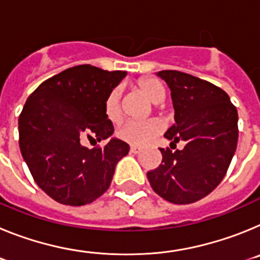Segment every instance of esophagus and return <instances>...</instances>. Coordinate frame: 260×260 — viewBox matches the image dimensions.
<instances>
[{
    "label": "esophagus",
    "instance_id": "34e87169",
    "mask_svg": "<svg viewBox=\"0 0 260 260\" xmlns=\"http://www.w3.org/2000/svg\"><path fill=\"white\" fill-rule=\"evenodd\" d=\"M130 151L133 153H139L141 152V147H137V146H130Z\"/></svg>",
    "mask_w": 260,
    "mask_h": 260
}]
</instances>
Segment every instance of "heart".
Listing matches in <instances>:
<instances>
[{
	"mask_svg": "<svg viewBox=\"0 0 260 260\" xmlns=\"http://www.w3.org/2000/svg\"><path fill=\"white\" fill-rule=\"evenodd\" d=\"M139 87L152 103L158 104L162 102L165 91L160 82H157L156 79H143L139 82ZM121 98H122V91L119 87H116L110 91L105 100V114L112 122H117L122 117ZM161 132L162 123L156 118L147 119V121L130 119L119 126L117 130V135L121 141L128 144L144 146V144L152 142Z\"/></svg>",
	"mask_w": 260,
	"mask_h": 260,
	"instance_id": "b5f03b06",
	"label": "heart"
}]
</instances>
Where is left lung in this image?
Returning a JSON list of instances; mask_svg holds the SVG:
<instances>
[{
	"label": "left lung",
	"instance_id": "1",
	"mask_svg": "<svg viewBox=\"0 0 260 260\" xmlns=\"http://www.w3.org/2000/svg\"><path fill=\"white\" fill-rule=\"evenodd\" d=\"M171 89L176 122L164 137L183 150L160 148L161 164L147 173L153 191L174 204H189L217 187L238 141V113L225 91L176 70L156 73Z\"/></svg>",
	"mask_w": 260,
	"mask_h": 260
}]
</instances>
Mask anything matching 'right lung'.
Segmentation results:
<instances>
[{"instance_id": "add662e5", "label": "right lung", "mask_w": 260, "mask_h": 260, "mask_svg": "<svg viewBox=\"0 0 260 260\" xmlns=\"http://www.w3.org/2000/svg\"><path fill=\"white\" fill-rule=\"evenodd\" d=\"M127 75L80 65L41 83L19 116V147L38 186L52 199L84 206L104 194L116 165L130 147L112 138L113 123L105 100ZM109 139L103 149L88 150L83 137Z\"/></svg>"}]
</instances>
